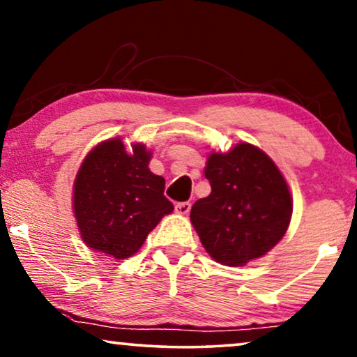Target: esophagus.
<instances>
[{
    "mask_svg": "<svg viewBox=\"0 0 357 357\" xmlns=\"http://www.w3.org/2000/svg\"><path fill=\"white\" fill-rule=\"evenodd\" d=\"M189 210H190L189 202H178L176 205H174V212L179 215H188Z\"/></svg>",
    "mask_w": 357,
    "mask_h": 357,
    "instance_id": "esophagus-1",
    "label": "esophagus"
}]
</instances>
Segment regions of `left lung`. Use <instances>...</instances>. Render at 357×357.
Segmentation results:
<instances>
[{
  "label": "left lung",
  "instance_id": "8db88e82",
  "mask_svg": "<svg viewBox=\"0 0 357 357\" xmlns=\"http://www.w3.org/2000/svg\"><path fill=\"white\" fill-rule=\"evenodd\" d=\"M205 178L212 192L192 205L190 222L217 262L244 265L283 238L293 212L289 189L262 150L239 144L212 153Z\"/></svg>",
  "mask_w": 357,
  "mask_h": 357
}]
</instances>
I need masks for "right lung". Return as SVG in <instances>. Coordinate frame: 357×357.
<instances>
[{
  "instance_id": "add662e5",
  "label": "right lung",
  "mask_w": 357,
  "mask_h": 357,
  "mask_svg": "<svg viewBox=\"0 0 357 357\" xmlns=\"http://www.w3.org/2000/svg\"><path fill=\"white\" fill-rule=\"evenodd\" d=\"M149 162L144 145L135 144L128 153L119 139L87 155L74 183V213L89 248L128 259L163 215L173 212L165 179L150 172Z\"/></svg>"
}]
</instances>
